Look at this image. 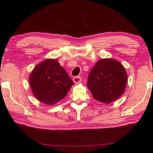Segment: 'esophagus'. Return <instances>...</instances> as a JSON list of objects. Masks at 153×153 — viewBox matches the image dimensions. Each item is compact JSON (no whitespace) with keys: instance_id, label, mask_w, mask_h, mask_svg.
Segmentation results:
<instances>
[{"instance_id":"34e87169","label":"esophagus","mask_w":153,"mask_h":153,"mask_svg":"<svg viewBox=\"0 0 153 153\" xmlns=\"http://www.w3.org/2000/svg\"><path fill=\"white\" fill-rule=\"evenodd\" d=\"M81 81V78L80 76H74L73 78V81L74 82L75 84H78L79 83H80Z\"/></svg>"}]
</instances>
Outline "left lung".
<instances>
[{
    "label": "left lung",
    "instance_id": "left-lung-1",
    "mask_svg": "<svg viewBox=\"0 0 153 153\" xmlns=\"http://www.w3.org/2000/svg\"><path fill=\"white\" fill-rule=\"evenodd\" d=\"M127 79V73L120 62L113 59H102L90 72L87 85L95 99L110 103L123 94Z\"/></svg>",
    "mask_w": 153,
    "mask_h": 153
}]
</instances>
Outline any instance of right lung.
I'll return each instance as SVG.
<instances>
[{
    "instance_id": "add662e5",
    "label": "right lung",
    "mask_w": 153,
    "mask_h": 153,
    "mask_svg": "<svg viewBox=\"0 0 153 153\" xmlns=\"http://www.w3.org/2000/svg\"><path fill=\"white\" fill-rule=\"evenodd\" d=\"M29 82L34 97L48 105L65 98L74 84L56 59H47L35 66Z\"/></svg>"
}]
</instances>
